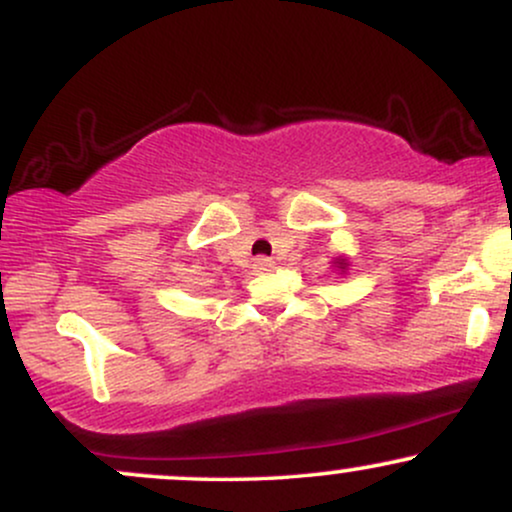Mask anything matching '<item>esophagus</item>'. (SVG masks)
Returning a JSON list of instances; mask_svg holds the SVG:
<instances>
[{"instance_id": "esophagus-1", "label": "esophagus", "mask_w": 512, "mask_h": 512, "mask_svg": "<svg viewBox=\"0 0 512 512\" xmlns=\"http://www.w3.org/2000/svg\"><path fill=\"white\" fill-rule=\"evenodd\" d=\"M252 269H255L257 274H262V272H272V269H274V262H272V260H267V257H257L255 264H252Z\"/></svg>"}]
</instances>
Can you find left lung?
Segmentation results:
<instances>
[{
	"label": "left lung",
	"instance_id": "1",
	"mask_svg": "<svg viewBox=\"0 0 512 512\" xmlns=\"http://www.w3.org/2000/svg\"><path fill=\"white\" fill-rule=\"evenodd\" d=\"M337 267H339V269H344V260H339V262H337Z\"/></svg>",
	"mask_w": 512,
	"mask_h": 512
}]
</instances>
